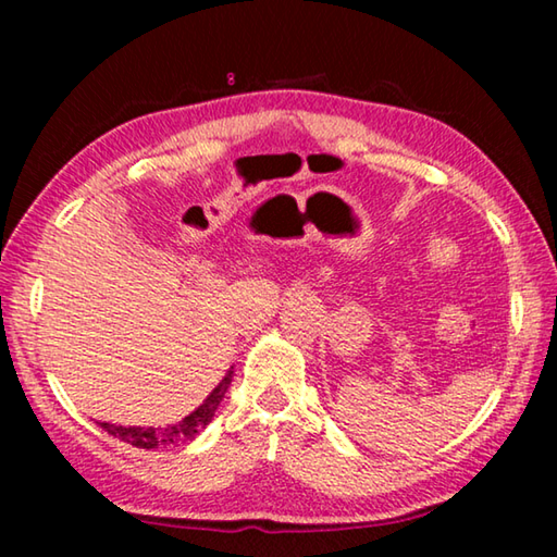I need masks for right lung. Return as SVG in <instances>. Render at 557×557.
<instances>
[{
  "mask_svg": "<svg viewBox=\"0 0 557 557\" xmlns=\"http://www.w3.org/2000/svg\"><path fill=\"white\" fill-rule=\"evenodd\" d=\"M231 381H233V369L225 373V379L219 385H215L213 393L199 405V408H196L191 414H186L184 420L174 422V425H166V428H122V425H110V422H100V428L106 430L108 435L127 442V445L139 447V449H157V447H169V445H182V442H186V440H194L213 420V412L219 410V405L225 398V391H228Z\"/></svg>",
  "mask_w": 557,
  "mask_h": 557,
  "instance_id": "obj_1",
  "label": "right lung"
}]
</instances>
